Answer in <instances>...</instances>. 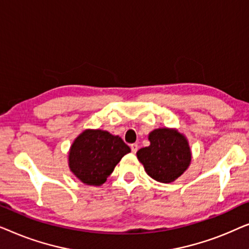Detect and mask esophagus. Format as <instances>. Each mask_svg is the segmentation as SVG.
Listing matches in <instances>:
<instances>
[{
  "label": "esophagus",
  "mask_w": 249,
  "mask_h": 249,
  "mask_svg": "<svg viewBox=\"0 0 249 249\" xmlns=\"http://www.w3.org/2000/svg\"><path fill=\"white\" fill-rule=\"evenodd\" d=\"M130 148H131V152L135 154V153L138 151V145L137 144H131L130 145Z\"/></svg>",
  "instance_id": "esophagus-1"
}]
</instances>
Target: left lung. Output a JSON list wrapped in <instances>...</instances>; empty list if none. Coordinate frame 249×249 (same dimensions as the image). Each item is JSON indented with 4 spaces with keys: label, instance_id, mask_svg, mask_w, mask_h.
Wrapping results in <instances>:
<instances>
[{
    "label": "left lung",
    "instance_id": "8db88e82",
    "mask_svg": "<svg viewBox=\"0 0 249 249\" xmlns=\"http://www.w3.org/2000/svg\"><path fill=\"white\" fill-rule=\"evenodd\" d=\"M151 144L137 152L139 162L156 181L170 183L179 178L192 162L186 136L175 128H158L148 134Z\"/></svg>",
    "mask_w": 249,
    "mask_h": 249
}]
</instances>
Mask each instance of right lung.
<instances>
[{"instance_id": "1", "label": "right lung", "mask_w": 249, "mask_h": 249, "mask_svg": "<svg viewBox=\"0 0 249 249\" xmlns=\"http://www.w3.org/2000/svg\"><path fill=\"white\" fill-rule=\"evenodd\" d=\"M130 148L124 141L101 129H86L69 149L70 171L87 186H101Z\"/></svg>"}]
</instances>
